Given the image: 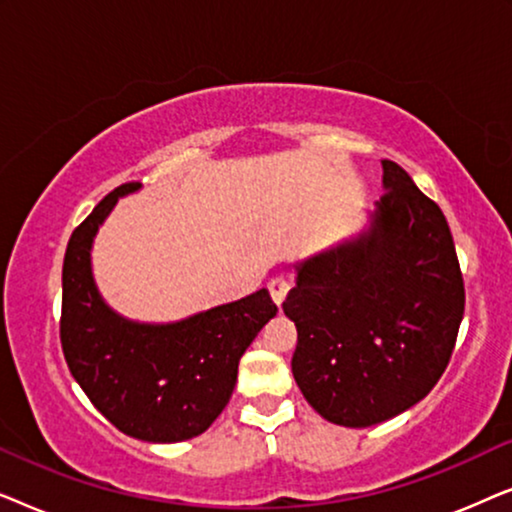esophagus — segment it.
Segmentation results:
<instances>
[{
    "label": "esophagus",
    "instance_id": "1",
    "mask_svg": "<svg viewBox=\"0 0 512 512\" xmlns=\"http://www.w3.org/2000/svg\"><path fill=\"white\" fill-rule=\"evenodd\" d=\"M268 289H270L272 300H275L277 305H282L284 298H286V293H289V289H291V282H289V279H286L284 275L272 277L270 282H268Z\"/></svg>",
    "mask_w": 512,
    "mask_h": 512
}]
</instances>
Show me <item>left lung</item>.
I'll use <instances>...</instances> for the list:
<instances>
[{
	"mask_svg": "<svg viewBox=\"0 0 512 512\" xmlns=\"http://www.w3.org/2000/svg\"><path fill=\"white\" fill-rule=\"evenodd\" d=\"M382 198L356 237L296 263L284 314L305 401L363 429L436 387L464 317V279L443 212L401 165L382 160Z\"/></svg>",
	"mask_w": 512,
	"mask_h": 512,
	"instance_id": "1",
	"label": "left lung"
}]
</instances>
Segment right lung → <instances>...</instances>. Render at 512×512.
Here are the masks:
<instances>
[{"mask_svg": "<svg viewBox=\"0 0 512 512\" xmlns=\"http://www.w3.org/2000/svg\"><path fill=\"white\" fill-rule=\"evenodd\" d=\"M123 184L69 237L62 265L60 342L74 380L125 436L179 443L207 431L233 396L237 366L258 331L277 314L268 289L172 324L125 319L104 303L90 249L123 195Z\"/></svg>", "mask_w": 512, "mask_h": 512, "instance_id": "1", "label": "right lung"}]
</instances>
